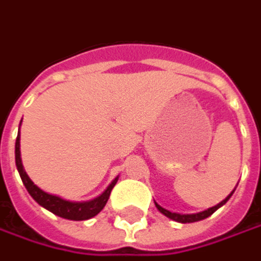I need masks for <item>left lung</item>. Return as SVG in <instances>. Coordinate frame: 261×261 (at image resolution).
I'll return each instance as SVG.
<instances>
[{"label": "left lung", "mask_w": 261, "mask_h": 261, "mask_svg": "<svg viewBox=\"0 0 261 261\" xmlns=\"http://www.w3.org/2000/svg\"><path fill=\"white\" fill-rule=\"evenodd\" d=\"M236 189H233V192H234ZM233 192L230 193L224 200H222L220 203H217L216 206H213V207H209L207 210H203V212H199V213H190V215H183V213H176V212H170V210L165 209V207H162L161 204H158V203L154 202V206H156V209L161 212L162 215H165L169 219H172V220H175V222H179V223H193V222H199V220H203V219H206V217L212 216L215 212H216L219 207H222L224 203L229 200L231 195H233Z\"/></svg>", "instance_id": "1"}]
</instances>
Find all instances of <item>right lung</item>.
Returning a JSON list of instances; mask_svg holds the SVG:
<instances>
[{
	"mask_svg": "<svg viewBox=\"0 0 261 261\" xmlns=\"http://www.w3.org/2000/svg\"><path fill=\"white\" fill-rule=\"evenodd\" d=\"M22 122V120H21ZM21 126V123H19ZM19 130H18L17 141H15V165H17L18 173L22 179L24 186L28 190V193L35 202L42 206L44 209L49 210L51 213L57 215V216L62 217V219H68V220H88L91 217L96 216L100 210L105 207L108 199L111 196L113 186L118 182V176L113 179L111 185L108 186L103 193L99 195L95 199L86 200V202H72V200H66L64 197H59L57 195H51L48 192H44L41 188H38L35 183L30 179V176L27 175L24 166H22V161H21V150H19Z\"/></svg>",
	"mask_w": 261,
	"mask_h": 261,
	"instance_id": "obj_1",
	"label": "right lung"
}]
</instances>
